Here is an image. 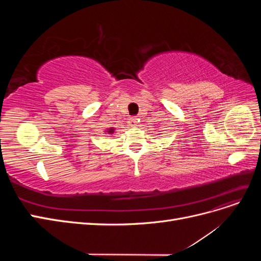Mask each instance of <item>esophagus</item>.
I'll return each mask as SVG.
<instances>
[{"label":"esophagus","mask_w":261,"mask_h":261,"mask_svg":"<svg viewBox=\"0 0 261 261\" xmlns=\"http://www.w3.org/2000/svg\"><path fill=\"white\" fill-rule=\"evenodd\" d=\"M137 122H138V118H137L136 116H133V117H130V118H129V121H128V123H129V125H130V126H135V125L137 124Z\"/></svg>","instance_id":"1"}]
</instances>
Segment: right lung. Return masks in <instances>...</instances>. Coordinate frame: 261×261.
<instances>
[{
	"label": "right lung",
	"mask_w": 261,
	"mask_h": 261,
	"mask_svg": "<svg viewBox=\"0 0 261 261\" xmlns=\"http://www.w3.org/2000/svg\"><path fill=\"white\" fill-rule=\"evenodd\" d=\"M114 132H115V128H113V127H112V128H108V129L105 132V133L109 134V135H112V134H113Z\"/></svg>",
	"instance_id": "right-lung-1"
}]
</instances>
